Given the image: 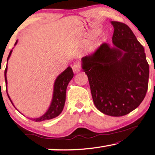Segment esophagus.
Here are the masks:
<instances>
[{
  "label": "esophagus",
  "mask_w": 155,
  "mask_h": 155,
  "mask_svg": "<svg viewBox=\"0 0 155 155\" xmlns=\"http://www.w3.org/2000/svg\"><path fill=\"white\" fill-rule=\"evenodd\" d=\"M72 68H73V72L75 73H77L78 72H80V70H81V66H80L79 63H75V64L73 66Z\"/></svg>",
  "instance_id": "obj_1"
}]
</instances>
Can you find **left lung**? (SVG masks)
<instances>
[{
    "label": "left lung",
    "mask_w": 155,
    "mask_h": 155,
    "mask_svg": "<svg viewBox=\"0 0 155 155\" xmlns=\"http://www.w3.org/2000/svg\"><path fill=\"white\" fill-rule=\"evenodd\" d=\"M114 47L103 43L82 59L94 105L107 115H127L139 106L148 88L145 50L127 24L111 21Z\"/></svg>",
    "instance_id": "left-lung-1"
}]
</instances>
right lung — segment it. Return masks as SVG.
Wrapping results in <instances>:
<instances>
[{
	"mask_svg": "<svg viewBox=\"0 0 155 155\" xmlns=\"http://www.w3.org/2000/svg\"><path fill=\"white\" fill-rule=\"evenodd\" d=\"M17 43V40L15 42V45ZM12 50L10 51V54H9L8 60V61L9 58H10L11 54H12ZM7 70H8V66H6L5 70V84L7 87V77L6 73ZM73 72L72 68L70 66H68L64 72L61 73L60 75L58 76L54 82V91H53V97L52 101L50 104V106L48 110V111L44 114L43 115L40 117L38 118L33 119L32 120L35 121V122H42L44 120H51V119L54 118L56 117L59 116L63 110L64 107L65 101H66V89L67 86H68L69 82L71 81V79L73 78ZM7 94H8V90H7ZM8 96L9 99L12 103V104L14 105L13 103L11 101L10 96H9L8 94ZM15 106V105H14Z\"/></svg>",
	"mask_w": 155,
	"mask_h": 155,
	"instance_id": "right-lung-1",
	"label": "right lung"
}]
</instances>
